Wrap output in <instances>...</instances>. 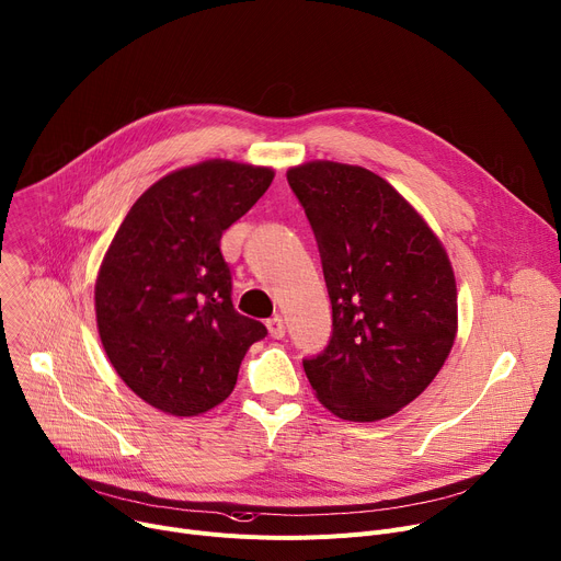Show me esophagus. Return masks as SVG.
<instances>
[{
  "instance_id": "esophagus-1",
  "label": "esophagus",
  "mask_w": 561,
  "mask_h": 561,
  "mask_svg": "<svg viewBox=\"0 0 561 561\" xmlns=\"http://www.w3.org/2000/svg\"><path fill=\"white\" fill-rule=\"evenodd\" d=\"M266 327H268V333L273 335V339H284L286 324H284V318H282V316H273V318L266 322Z\"/></svg>"
}]
</instances>
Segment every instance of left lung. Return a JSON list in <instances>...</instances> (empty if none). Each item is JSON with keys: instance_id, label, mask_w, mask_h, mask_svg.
<instances>
[{"instance_id": "8db88e82", "label": "left lung", "mask_w": 561, "mask_h": 561, "mask_svg": "<svg viewBox=\"0 0 561 561\" xmlns=\"http://www.w3.org/2000/svg\"><path fill=\"white\" fill-rule=\"evenodd\" d=\"M318 241L331 339L305 358L316 397L347 422H377L437 377L458 331V290L439 239L390 182L363 167L286 173Z\"/></svg>"}]
</instances>
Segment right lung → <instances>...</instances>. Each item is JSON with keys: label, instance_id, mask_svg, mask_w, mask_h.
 <instances>
[{"label": "right lung", "instance_id": "obj_1", "mask_svg": "<svg viewBox=\"0 0 561 561\" xmlns=\"http://www.w3.org/2000/svg\"><path fill=\"white\" fill-rule=\"evenodd\" d=\"M275 178L268 167L207 160L158 180L112 239L94 286L103 350L146 403L194 417L226 401L266 327L232 305L220 237Z\"/></svg>", "mask_w": 561, "mask_h": 561}]
</instances>
